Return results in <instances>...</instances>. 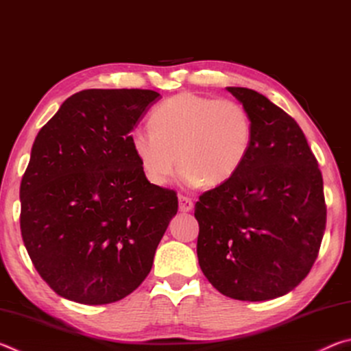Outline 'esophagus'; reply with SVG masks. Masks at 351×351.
Instances as JSON below:
<instances>
[{"instance_id":"34e87169","label":"esophagus","mask_w":351,"mask_h":351,"mask_svg":"<svg viewBox=\"0 0 351 351\" xmlns=\"http://www.w3.org/2000/svg\"><path fill=\"white\" fill-rule=\"evenodd\" d=\"M178 201H180L181 212H190L193 209V201L187 197H184V195H180V197H178Z\"/></svg>"}]
</instances>
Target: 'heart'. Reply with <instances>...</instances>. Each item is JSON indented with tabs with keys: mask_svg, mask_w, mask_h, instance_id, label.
Wrapping results in <instances>:
<instances>
[{
	"mask_svg": "<svg viewBox=\"0 0 351 351\" xmlns=\"http://www.w3.org/2000/svg\"><path fill=\"white\" fill-rule=\"evenodd\" d=\"M150 123L136 128L130 144L142 173L156 187L173 178L178 159L187 182L221 186L239 173L252 147V119L232 99L176 94L152 111Z\"/></svg>",
	"mask_w": 351,
	"mask_h": 351,
	"instance_id": "1",
	"label": "heart"
}]
</instances>
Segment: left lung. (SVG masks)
<instances>
[{
  "instance_id": "1",
  "label": "left lung",
  "mask_w": 351,
  "mask_h": 351,
  "mask_svg": "<svg viewBox=\"0 0 351 351\" xmlns=\"http://www.w3.org/2000/svg\"><path fill=\"white\" fill-rule=\"evenodd\" d=\"M252 119L246 162L195 204L199 268L219 293L260 302L308 276L326 224L317 159L297 122L249 88L229 86Z\"/></svg>"
}]
</instances>
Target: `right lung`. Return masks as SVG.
<instances>
[{
    "label": "right lung",
    "mask_w": 351,
    "mask_h": 351,
    "mask_svg": "<svg viewBox=\"0 0 351 351\" xmlns=\"http://www.w3.org/2000/svg\"><path fill=\"white\" fill-rule=\"evenodd\" d=\"M152 90H83L40 130L20 186L29 257L58 295L105 305L132 294L178 212L171 189L147 181L130 136Z\"/></svg>",
    "instance_id": "obj_1"
}]
</instances>
